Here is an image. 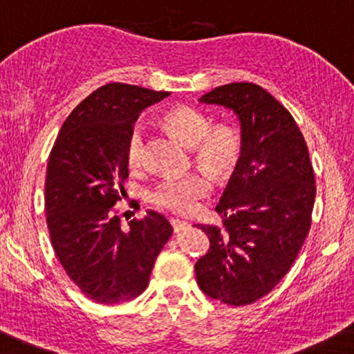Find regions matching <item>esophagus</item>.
<instances>
[{
	"mask_svg": "<svg viewBox=\"0 0 354 354\" xmlns=\"http://www.w3.org/2000/svg\"><path fill=\"white\" fill-rule=\"evenodd\" d=\"M170 223H172V227H174V232H176V233L182 232V230H185V228L189 227V223H187V221L176 220V218H172V220H170Z\"/></svg>",
	"mask_w": 354,
	"mask_h": 354,
	"instance_id": "obj_1",
	"label": "esophagus"
}]
</instances>
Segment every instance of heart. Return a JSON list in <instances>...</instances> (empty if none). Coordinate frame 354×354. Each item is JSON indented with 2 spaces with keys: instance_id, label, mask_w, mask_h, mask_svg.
Instances as JSON below:
<instances>
[{
  "instance_id": "b5f03b06",
  "label": "heart",
  "mask_w": 354,
  "mask_h": 354,
  "mask_svg": "<svg viewBox=\"0 0 354 354\" xmlns=\"http://www.w3.org/2000/svg\"><path fill=\"white\" fill-rule=\"evenodd\" d=\"M165 124L170 131L194 148V162L213 178H225L239 163L242 143L230 126H213L207 115L192 107H177L167 112ZM126 158L129 167L138 169L145 160V129L134 126L127 138ZM211 191L209 178L203 174L187 177L165 178L150 191V203L160 209L176 214H191L198 209L201 199Z\"/></svg>"
}]
</instances>
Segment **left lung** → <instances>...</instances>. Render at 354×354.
<instances>
[{"mask_svg": "<svg viewBox=\"0 0 354 354\" xmlns=\"http://www.w3.org/2000/svg\"><path fill=\"white\" fill-rule=\"evenodd\" d=\"M199 102L235 112L242 153L216 206L223 225H196L209 239L196 279L207 297L240 307L290 271L310 228L315 177L293 115L262 86L228 83Z\"/></svg>", "mask_w": 354, "mask_h": 354, "instance_id": "left-lung-1", "label": "left lung"}]
</instances>
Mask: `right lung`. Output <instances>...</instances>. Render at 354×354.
I'll return each instance as SVG.
<instances>
[{
  "label": "right lung",
  "mask_w": 354,
  "mask_h": 354,
  "mask_svg": "<svg viewBox=\"0 0 354 354\" xmlns=\"http://www.w3.org/2000/svg\"><path fill=\"white\" fill-rule=\"evenodd\" d=\"M169 95L107 83L76 105L50 150L46 176L50 242L69 279L97 304H121L143 293L174 232L156 211H147L122 230L114 209L126 192L133 124L145 109Z\"/></svg>",
  "instance_id": "1"
}]
</instances>
